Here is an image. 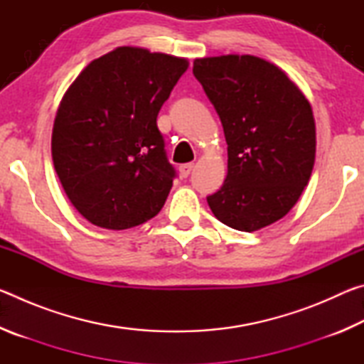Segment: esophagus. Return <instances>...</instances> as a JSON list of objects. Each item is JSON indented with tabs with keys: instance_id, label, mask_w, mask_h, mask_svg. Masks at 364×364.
Here are the masks:
<instances>
[{
	"instance_id": "1",
	"label": "esophagus",
	"mask_w": 364,
	"mask_h": 364,
	"mask_svg": "<svg viewBox=\"0 0 364 364\" xmlns=\"http://www.w3.org/2000/svg\"><path fill=\"white\" fill-rule=\"evenodd\" d=\"M193 168H194V164H183V165H180V175H181V178H186V176H189V173L191 171H193Z\"/></svg>"
}]
</instances>
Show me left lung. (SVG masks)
I'll return each instance as SVG.
<instances>
[{"instance_id":"8db88e82","label":"left lung","mask_w":364,"mask_h":364,"mask_svg":"<svg viewBox=\"0 0 364 364\" xmlns=\"http://www.w3.org/2000/svg\"><path fill=\"white\" fill-rule=\"evenodd\" d=\"M193 73L228 144V175L208 207L237 231L273 225L297 204L315 165L310 102L284 70L250 54L196 59Z\"/></svg>"}]
</instances>
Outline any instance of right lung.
<instances>
[{
    "mask_svg": "<svg viewBox=\"0 0 364 364\" xmlns=\"http://www.w3.org/2000/svg\"><path fill=\"white\" fill-rule=\"evenodd\" d=\"M188 67L184 58L119 46L91 60L67 88L54 119L53 162L90 223L128 230L164 207L175 170L157 115Z\"/></svg>",
    "mask_w": 364,
    "mask_h": 364,
    "instance_id": "1",
    "label": "right lung"
}]
</instances>
